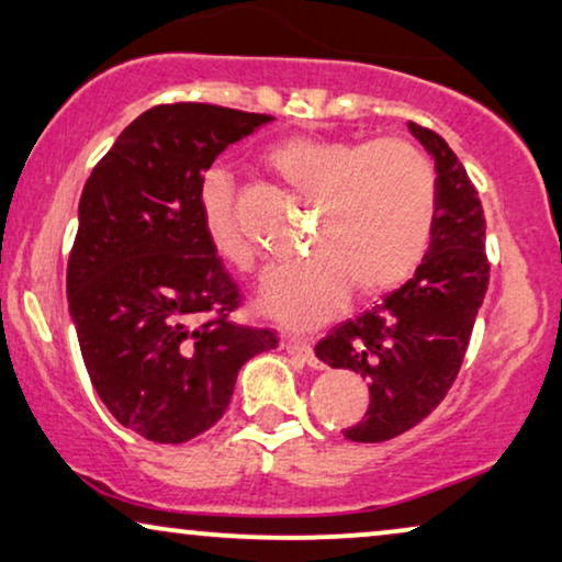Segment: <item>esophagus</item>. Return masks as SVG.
Listing matches in <instances>:
<instances>
[{"label": "esophagus", "instance_id": "obj_1", "mask_svg": "<svg viewBox=\"0 0 562 562\" xmlns=\"http://www.w3.org/2000/svg\"><path fill=\"white\" fill-rule=\"evenodd\" d=\"M282 349L288 351L292 359H297V361L307 363V367H318V359H315L313 346L307 344V341H303V338L288 336V338H284V341H282Z\"/></svg>", "mask_w": 562, "mask_h": 562}]
</instances>
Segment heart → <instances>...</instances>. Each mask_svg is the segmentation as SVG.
<instances>
[{"instance_id":"b5f03b06","label":"heart","mask_w":562,"mask_h":562,"mask_svg":"<svg viewBox=\"0 0 562 562\" xmlns=\"http://www.w3.org/2000/svg\"><path fill=\"white\" fill-rule=\"evenodd\" d=\"M282 183L315 213L307 249L265 284V307L288 326H313L344 303L346 292L374 297L413 278L430 247L438 178L415 142L288 137L265 153ZM211 247L241 272H255L257 249L234 213V186L211 170L199 191Z\"/></svg>"}]
</instances>
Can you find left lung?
<instances>
[{
  "label": "left lung",
  "mask_w": 562,
  "mask_h": 562,
  "mask_svg": "<svg viewBox=\"0 0 562 562\" xmlns=\"http://www.w3.org/2000/svg\"><path fill=\"white\" fill-rule=\"evenodd\" d=\"M409 132L436 160L438 211L430 249L415 278L359 318L328 330L315 357L369 382V409L344 436L353 442L397 438L440 405L469 349L488 288L486 218L469 172L428 126Z\"/></svg>",
  "instance_id": "obj_1"
}]
</instances>
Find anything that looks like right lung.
Masks as SVG:
<instances>
[{"label": "right lung", "instance_id": "add662e5", "mask_svg": "<svg viewBox=\"0 0 562 562\" xmlns=\"http://www.w3.org/2000/svg\"><path fill=\"white\" fill-rule=\"evenodd\" d=\"M270 114L160 104L116 137L86 180L68 307L91 384L137 436L186 442L221 420L236 374L278 349L228 315L241 292L205 236L199 191L228 145Z\"/></svg>", "mask_w": 562, "mask_h": 562}]
</instances>
